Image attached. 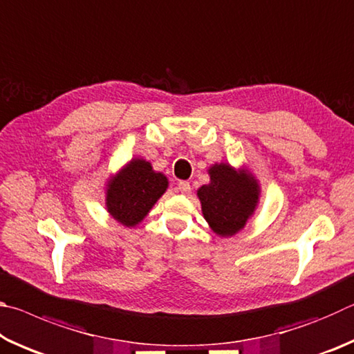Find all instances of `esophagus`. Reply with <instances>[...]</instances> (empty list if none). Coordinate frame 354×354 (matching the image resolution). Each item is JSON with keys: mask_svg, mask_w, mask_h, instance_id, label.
I'll list each match as a JSON object with an SVG mask.
<instances>
[{"mask_svg": "<svg viewBox=\"0 0 354 354\" xmlns=\"http://www.w3.org/2000/svg\"><path fill=\"white\" fill-rule=\"evenodd\" d=\"M178 190L181 192V194H190V183L179 181L178 183Z\"/></svg>", "mask_w": 354, "mask_h": 354, "instance_id": "34e87169", "label": "esophagus"}]
</instances>
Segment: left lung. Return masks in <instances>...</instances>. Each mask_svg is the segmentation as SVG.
Instances as JSON below:
<instances>
[{
    "label": "left lung",
    "mask_w": 354,
    "mask_h": 354,
    "mask_svg": "<svg viewBox=\"0 0 354 354\" xmlns=\"http://www.w3.org/2000/svg\"><path fill=\"white\" fill-rule=\"evenodd\" d=\"M209 175L211 183L198 189L203 215L218 236H234L254 212L259 185L253 176L237 173L227 164H215Z\"/></svg>",
    "instance_id": "left-lung-1"
}]
</instances>
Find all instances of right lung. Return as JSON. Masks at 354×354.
<instances>
[{
  "label": "right lung",
  "instance_id": "obj_1",
  "mask_svg": "<svg viewBox=\"0 0 354 354\" xmlns=\"http://www.w3.org/2000/svg\"><path fill=\"white\" fill-rule=\"evenodd\" d=\"M167 185V178L162 173H156L147 160H131L115 179L109 181L107 211L122 225L136 226L164 195Z\"/></svg>",
  "mask_w": 354,
  "mask_h": 354
}]
</instances>
